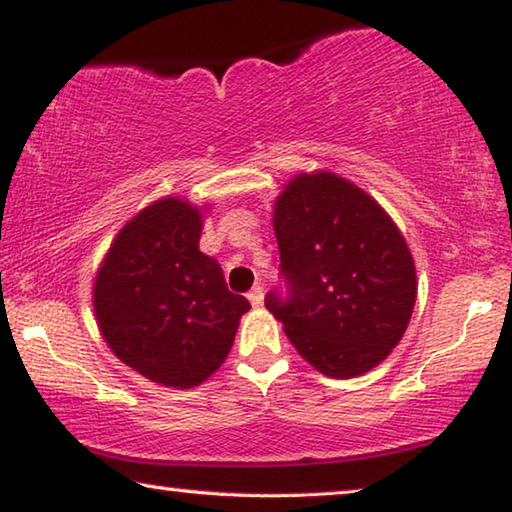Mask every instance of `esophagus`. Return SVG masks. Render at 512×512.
<instances>
[{
  "mask_svg": "<svg viewBox=\"0 0 512 512\" xmlns=\"http://www.w3.org/2000/svg\"><path fill=\"white\" fill-rule=\"evenodd\" d=\"M248 300H250V305H253V307H262V302H264V291H262V287L250 289V291H248Z\"/></svg>",
  "mask_w": 512,
  "mask_h": 512,
  "instance_id": "1",
  "label": "esophagus"
}]
</instances>
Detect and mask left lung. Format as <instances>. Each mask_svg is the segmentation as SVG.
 Instances as JSON below:
<instances>
[{"mask_svg": "<svg viewBox=\"0 0 512 512\" xmlns=\"http://www.w3.org/2000/svg\"><path fill=\"white\" fill-rule=\"evenodd\" d=\"M287 298L264 305L318 372L352 379L379 366L409 327L411 250L375 198L332 171L298 173L273 205Z\"/></svg>", "mask_w": 512, "mask_h": 512, "instance_id": "left-lung-1", "label": "left lung"}]
</instances>
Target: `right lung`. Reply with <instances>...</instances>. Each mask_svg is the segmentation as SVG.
Instances as JSON below:
<instances>
[{
  "label": "right lung",
  "instance_id": "obj_1",
  "mask_svg": "<svg viewBox=\"0 0 512 512\" xmlns=\"http://www.w3.org/2000/svg\"><path fill=\"white\" fill-rule=\"evenodd\" d=\"M205 207L178 196L146 205L117 232L94 277L103 341L167 388H194L214 375L250 309L228 291L219 262L198 250Z\"/></svg>",
  "mask_w": 512,
  "mask_h": 512
}]
</instances>
